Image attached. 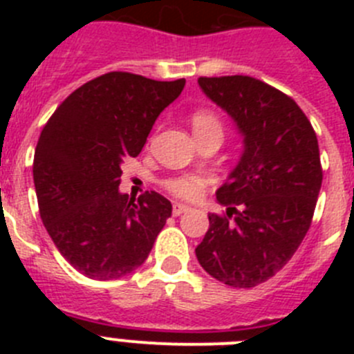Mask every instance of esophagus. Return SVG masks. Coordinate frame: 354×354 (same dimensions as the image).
Returning a JSON list of instances; mask_svg holds the SVG:
<instances>
[{"label": "esophagus", "mask_w": 354, "mask_h": 354, "mask_svg": "<svg viewBox=\"0 0 354 354\" xmlns=\"http://www.w3.org/2000/svg\"><path fill=\"white\" fill-rule=\"evenodd\" d=\"M189 211V205L186 204H179V202H175L174 204V209H171V212H174V216H180L183 212Z\"/></svg>", "instance_id": "obj_1"}]
</instances>
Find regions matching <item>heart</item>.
Segmentation results:
<instances>
[{
  "label": "heart",
  "instance_id": "b5f03b06",
  "mask_svg": "<svg viewBox=\"0 0 354 354\" xmlns=\"http://www.w3.org/2000/svg\"><path fill=\"white\" fill-rule=\"evenodd\" d=\"M192 127L196 136L204 133H211V131H218V133L223 134V124H221L220 117L209 111V109H196L195 113L192 115ZM207 184V175L192 171V174H179L174 175V177H168L162 183V186L167 187L171 195L179 196V198L192 200L196 198Z\"/></svg>",
  "mask_w": 354,
  "mask_h": 354
}]
</instances>
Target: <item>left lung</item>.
<instances>
[{
  "mask_svg": "<svg viewBox=\"0 0 354 354\" xmlns=\"http://www.w3.org/2000/svg\"><path fill=\"white\" fill-rule=\"evenodd\" d=\"M198 84L234 118L245 150L216 192L227 214H209L195 253L212 278L248 289L282 270L310 228L323 183L317 136L294 99L264 81L221 76Z\"/></svg>",
  "mask_w": 354,
  "mask_h": 354,
  "instance_id": "obj_1",
  "label": "left lung"
}]
</instances>
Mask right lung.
<instances>
[{
  "mask_svg": "<svg viewBox=\"0 0 354 354\" xmlns=\"http://www.w3.org/2000/svg\"><path fill=\"white\" fill-rule=\"evenodd\" d=\"M186 80L108 72L84 83L44 126L33 159L40 218L58 252L84 277L113 280L149 257L171 216L156 192H118L122 162L142 152L162 109Z\"/></svg>",
  "mask_w": 354,
  "mask_h": 354,
  "instance_id": "add662e5",
  "label": "right lung"
}]
</instances>
